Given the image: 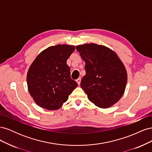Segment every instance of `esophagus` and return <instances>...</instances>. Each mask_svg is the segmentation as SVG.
<instances>
[{
	"label": "esophagus",
	"instance_id": "esophagus-1",
	"mask_svg": "<svg viewBox=\"0 0 152 152\" xmlns=\"http://www.w3.org/2000/svg\"><path fill=\"white\" fill-rule=\"evenodd\" d=\"M76 81H77V82L78 85H80V82H81V79H80V78H79V79L76 80Z\"/></svg>",
	"mask_w": 152,
	"mask_h": 152
}]
</instances>
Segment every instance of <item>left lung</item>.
<instances>
[{
  "label": "left lung",
  "mask_w": 152,
  "mask_h": 152,
  "mask_svg": "<svg viewBox=\"0 0 152 152\" xmlns=\"http://www.w3.org/2000/svg\"><path fill=\"white\" fill-rule=\"evenodd\" d=\"M76 49L85 61L86 74L80 86L89 100L107 108L121 98L127 84L126 68L117 55L103 45L87 44Z\"/></svg>",
  "instance_id": "obj_1"
}]
</instances>
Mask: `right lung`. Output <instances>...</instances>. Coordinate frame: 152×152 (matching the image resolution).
<instances>
[{"instance_id":"add662e5","label":"right lung","mask_w":152,"mask_h":152,"mask_svg":"<svg viewBox=\"0 0 152 152\" xmlns=\"http://www.w3.org/2000/svg\"><path fill=\"white\" fill-rule=\"evenodd\" d=\"M75 49V46L66 44L50 46L40 53L31 65L27 73V85L39 107L58 110L77 87L66 65Z\"/></svg>"}]
</instances>
